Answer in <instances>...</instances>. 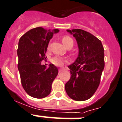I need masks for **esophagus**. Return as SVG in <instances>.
I'll return each instance as SVG.
<instances>
[{
    "label": "esophagus",
    "mask_w": 122,
    "mask_h": 122,
    "mask_svg": "<svg viewBox=\"0 0 122 122\" xmlns=\"http://www.w3.org/2000/svg\"><path fill=\"white\" fill-rule=\"evenodd\" d=\"M63 71H64V69H63V68H59V72H62Z\"/></svg>",
    "instance_id": "34e87169"
}]
</instances>
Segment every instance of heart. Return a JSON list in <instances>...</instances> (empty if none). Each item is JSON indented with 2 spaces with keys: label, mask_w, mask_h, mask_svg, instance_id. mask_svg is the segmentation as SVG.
<instances>
[{
  "label": "heart",
  "mask_w": 122,
  "mask_h": 122,
  "mask_svg": "<svg viewBox=\"0 0 122 122\" xmlns=\"http://www.w3.org/2000/svg\"><path fill=\"white\" fill-rule=\"evenodd\" d=\"M62 42H63V45L66 48L69 46H73V41L69 36H64L63 38H62ZM51 61L56 66H61L64 64L65 60L62 57H59V56H56V57H53L52 60H51Z\"/></svg>",
  "instance_id": "heart-1"
}]
</instances>
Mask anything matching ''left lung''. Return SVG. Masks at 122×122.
<instances>
[{
    "label": "left lung",
    "instance_id": "obj_1",
    "mask_svg": "<svg viewBox=\"0 0 122 122\" xmlns=\"http://www.w3.org/2000/svg\"><path fill=\"white\" fill-rule=\"evenodd\" d=\"M77 43L79 54L68 66L71 77L65 84L68 96L74 100L91 98L97 90L104 68V50L101 41L82 29H67Z\"/></svg>",
    "mask_w": 122,
    "mask_h": 122
}]
</instances>
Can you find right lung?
<instances>
[{
  "mask_svg": "<svg viewBox=\"0 0 122 122\" xmlns=\"http://www.w3.org/2000/svg\"><path fill=\"white\" fill-rule=\"evenodd\" d=\"M59 29L34 28L19 40L17 50L18 69L22 85L29 95L36 98L48 96L53 81L58 74V68L53 64L49 68L41 64L45 58L48 45Z\"/></svg>",
  "mask_w": 122,
  "mask_h": 122,
  "instance_id": "add662e5",
  "label": "right lung"
}]
</instances>
